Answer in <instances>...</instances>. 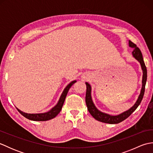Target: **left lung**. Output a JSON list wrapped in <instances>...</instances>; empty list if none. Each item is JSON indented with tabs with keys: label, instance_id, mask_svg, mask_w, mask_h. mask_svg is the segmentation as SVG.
<instances>
[{
	"label": "left lung",
	"instance_id": "8db88e82",
	"mask_svg": "<svg viewBox=\"0 0 153 153\" xmlns=\"http://www.w3.org/2000/svg\"><path fill=\"white\" fill-rule=\"evenodd\" d=\"M129 46L134 48V51L132 52L133 56H134V57L136 60H137L139 62V63H140L141 66L143 73V81H142L143 85H142V88L141 90V93L140 95H139L138 99L137 101H136L135 104L131 107V108H129L128 110H127V111L124 112L120 114L119 115L111 116L99 111V110L96 108L95 106L94 105L92 99H91V85L88 83L86 82L85 84L87 86V90H86V95H85V102H86V105L87 106V109H88L89 113L91 114V116L93 117V118L95 120H98L99 122L110 123V124H114V123H118L120 122L123 121V120H126V118H128V117L135 111L136 108L138 107V106L140 105L141 100L143 98L146 82H147V68H146V66L145 64L140 49H139V48L137 47V45L134 44L131 41H129Z\"/></svg>",
	"mask_w": 153,
	"mask_h": 153
}]
</instances>
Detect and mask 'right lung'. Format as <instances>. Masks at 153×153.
Returning <instances> with one entry per match:
<instances>
[{
  "label": "right lung",
  "instance_id": "right-lung-1",
  "mask_svg": "<svg viewBox=\"0 0 153 153\" xmlns=\"http://www.w3.org/2000/svg\"><path fill=\"white\" fill-rule=\"evenodd\" d=\"M76 82V81H73V82H71L70 83L68 84L66 88L64 89L62 94V95L60 96V98L59 100H58L57 105L54 107H53L50 111L45 113H41V114H27V113L23 112L22 111H21V110H19L18 108H17L18 111L20 113L22 116H24L26 118L31 120H33V121H47V120L53 119L54 118V117H56L58 114V113L60 112L62 108V106L64 105V100H65V99H66V97L67 95L68 91H69L71 85Z\"/></svg>",
  "mask_w": 153,
  "mask_h": 153
}]
</instances>
